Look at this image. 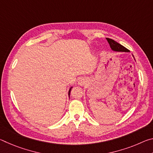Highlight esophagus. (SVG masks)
<instances>
[{
	"label": "esophagus",
	"instance_id": "34e87169",
	"mask_svg": "<svg viewBox=\"0 0 153 153\" xmlns=\"http://www.w3.org/2000/svg\"><path fill=\"white\" fill-rule=\"evenodd\" d=\"M85 83H86V81H85V80L84 79H81L79 81V85H81V86H82V85H84V84H85Z\"/></svg>",
	"mask_w": 153,
	"mask_h": 153
}]
</instances>
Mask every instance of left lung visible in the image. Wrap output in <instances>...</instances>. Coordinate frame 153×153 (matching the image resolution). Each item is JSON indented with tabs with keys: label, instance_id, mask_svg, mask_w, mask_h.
I'll return each mask as SVG.
<instances>
[{
	"label": "left lung",
	"instance_id": "1",
	"mask_svg": "<svg viewBox=\"0 0 153 153\" xmlns=\"http://www.w3.org/2000/svg\"><path fill=\"white\" fill-rule=\"evenodd\" d=\"M106 39H107V42L109 44L112 50L119 52H129L128 49H127L126 47H124L123 46L119 44L118 42H115V40L111 39V38H106Z\"/></svg>",
	"mask_w": 153,
	"mask_h": 153
}]
</instances>
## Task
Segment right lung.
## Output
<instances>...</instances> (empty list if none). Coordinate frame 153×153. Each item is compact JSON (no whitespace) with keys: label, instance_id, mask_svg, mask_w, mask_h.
Listing matches in <instances>:
<instances>
[{"label":"right lung","instance_id":"1","mask_svg":"<svg viewBox=\"0 0 153 153\" xmlns=\"http://www.w3.org/2000/svg\"><path fill=\"white\" fill-rule=\"evenodd\" d=\"M71 88L70 89H69V96H70V92H71Z\"/></svg>","mask_w":153,"mask_h":153}]
</instances>
